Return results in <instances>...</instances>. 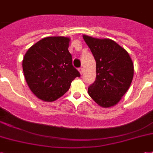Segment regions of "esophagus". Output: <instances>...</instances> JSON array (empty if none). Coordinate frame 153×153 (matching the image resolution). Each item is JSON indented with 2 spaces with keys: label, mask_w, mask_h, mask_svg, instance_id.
Returning <instances> with one entry per match:
<instances>
[{
  "label": "esophagus",
  "mask_w": 153,
  "mask_h": 153,
  "mask_svg": "<svg viewBox=\"0 0 153 153\" xmlns=\"http://www.w3.org/2000/svg\"><path fill=\"white\" fill-rule=\"evenodd\" d=\"M79 73H80V74H83V69H82V68H79Z\"/></svg>",
  "instance_id": "obj_1"
}]
</instances>
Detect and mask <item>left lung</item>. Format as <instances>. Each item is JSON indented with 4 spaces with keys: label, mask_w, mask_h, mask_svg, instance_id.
<instances>
[{
    "label": "left lung",
    "mask_w": 153,
    "mask_h": 153,
    "mask_svg": "<svg viewBox=\"0 0 153 153\" xmlns=\"http://www.w3.org/2000/svg\"><path fill=\"white\" fill-rule=\"evenodd\" d=\"M96 62V79L88 87V94L102 108L118 103L130 87L134 66L125 49L108 38L82 35Z\"/></svg>",
    "instance_id": "left-lung-1"
}]
</instances>
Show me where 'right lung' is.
I'll return each mask as SVG.
<instances>
[{"label":"right lung","instance_id":"right-lung-1","mask_svg":"<svg viewBox=\"0 0 153 153\" xmlns=\"http://www.w3.org/2000/svg\"><path fill=\"white\" fill-rule=\"evenodd\" d=\"M71 38L47 37L25 53L22 67L31 91L45 102H53L66 93L79 72L72 65L68 51Z\"/></svg>","mask_w":153,"mask_h":153}]
</instances>
